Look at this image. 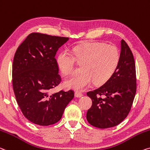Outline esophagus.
I'll return each instance as SVG.
<instances>
[{"instance_id":"esophagus-1","label":"esophagus","mask_w":150,"mask_h":150,"mask_svg":"<svg viewBox=\"0 0 150 150\" xmlns=\"http://www.w3.org/2000/svg\"><path fill=\"white\" fill-rule=\"evenodd\" d=\"M75 97H77V98H79V97H81L83 96V94L81 92L79 91H75Z\"/></svg>"}]
</instances>
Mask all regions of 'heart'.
Returning a JSON list of instances; mask_svg holds the SVG:
<instances>
[{
	"mask_svg": "<svg viewBox=\"0 0 150 150\" xmlns=\"http://www.w3.org/2000/svg\"><path fill=\"white\" fill-rule=\"evenodd\" d=\"M74 57L68 51H63L57 57V65L64 75H72L75 71V59L81 65L82 73L65 81L68 88L82 91L94 81L103 84L112 77L120 60V53L115 45L104 42H87L74 47Z\"/></svg>",
	"mask_w": 150,
	"mask_h": 150,
	"instance_id": "heart-1",
	"label": "heart"
}]
</instances>
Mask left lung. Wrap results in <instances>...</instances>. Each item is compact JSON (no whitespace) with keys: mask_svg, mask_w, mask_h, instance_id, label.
<instances>
[{"mask_svg":"<svg viewBox=\"0 0 150 150\" xmlns=\"http://www.w3.org/2000/svg\"><path fill=\"white\" fill-rule=\"evenodd\" d=\"M135 93L136 73L134 55L122 39L120 60L115 72L102 86L87 93L92 100V105L86 115L87 122L100 129L120 124L129 113Z\"/></svg>","mask_w":150,"mask_h":150,"instance_id":"1","label":"left lung"}]
</instances>
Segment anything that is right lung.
I'll return each mask as SVG.
<instances>
[{"mask_svg":"<svg viewBox=\"0 0 150 150\" xmlns=\"http://www.w3.org/2000/svg\"><path fill=\"white\" fill-rule=\"evenodd\" d=\"M68 40V37L33 33L15 54L14 93L24 116L35 124L47 126L58 122L74 97L73 90L49 94L61 81L54 57Z\"/></svg>","mask_w":150,"mask_h":150,"instance_id":"obj_1","label":"right lung"}]
</instances>
